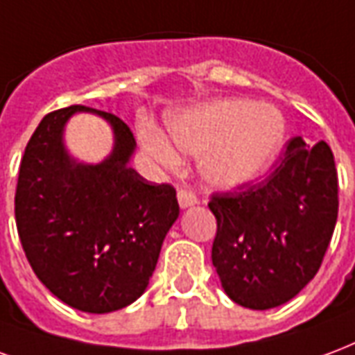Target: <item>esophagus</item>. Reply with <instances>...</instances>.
I'll list each match as a JSON object with an SVG mask.
<instances>
[{"label": "esophagus", "instance_id": "1", "mask_svg": "<svg viewBox=\"0 0 355 355\" xmlns=\"http://www.w3.org/2000/svg\"><path fill=\"white\" fill-rule=\"evenodd\" d=\"M178 202H180L181 209H185V208H191V206H195L198 200H196L195 193L181 189V191H178Z\"/></svg>", "mask_w": 355, "mask_h": 355}]
</instances>
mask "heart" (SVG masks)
<instances>
[{"label":"heart","instance_id":"heart-1","mask_svg":"<svg viewBox=\"0 0 355 355\" xmlns=\"http://www.w3.org/2000/svg\"><path fill=\"white\" fill-rule=\"evenodd\" d=\"M166 134L180 151L200 155L198 170L206 183L234 189L272 166L286 139V119L272 105L219 98L170 113ZM139 141L160 166L181 164L180 153L159 128L144 126Z\"/></svg>","mask_w":355,"mask_h":355}]
</instances>
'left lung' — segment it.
<instances>
[{
    "instance_id": "8db88e82",
    "label": "left lung",
    "mask_w": 355,
    "mask_h": 355,
    "mask_svg": "<svg viewBox=\"0 0 355 355\" xmlns=\"http://www.w3.org/2000/svg\"><path fill=\"white\" fill-rule=\"evenodd\" d=\"M211 245L225 293L252 310L291 301L320 270L338 214V180L325 141L287 144L274 172L255 185L217 193Z\"/></svg>"
}]
</instances>
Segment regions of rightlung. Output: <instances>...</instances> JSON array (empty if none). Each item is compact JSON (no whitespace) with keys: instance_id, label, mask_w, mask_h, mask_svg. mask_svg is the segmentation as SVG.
<instances>
[{"instance_id":"1","label":"right lung","mask_w":355,"mask_h":355,"mask_svg":"<svg viewBox=\"0 0 355 355\" xmlns=\"http://www.w3.org/2000/svg\"><path fill=\"white\" fill-rule=\"evenodd\" d=\"M75 112H94L114 130V149L98 165L79 163L65 149L63 128ZM134 149L121 119L69 105L43 117L20 162V244L43 286L81 312L107 314L139 299L180 216L172 185L128 166Z\"/></svg>"}]
</instances>
